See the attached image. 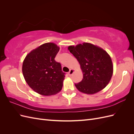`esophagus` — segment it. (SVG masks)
Instances as JSON below:
<instances>
[{
    "mask_svg": "<svg viewBox=\"0 0 134 134\" xmlns=\"http://www.w3.org/2000/svg\"><path fill=\"white\" fill-rule=\"evenodd\" d=\"M74 72V69H70V71H69V72H68L69 75L71 76L72 74H73V72Z\"/></svg>",
    "mask_w": 134,
    "mask_h": 134,
    "instance_id": "1",
    "label": "esophagus"
}]
</instances>
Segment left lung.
I'll return each instance as SVG.
<instances>
[{
    "label": "left lung",
    "instance_id": "1",
    "mask_svg": "<svg viewBox=\"0 0 134 134\" xmlns=\"http://www.w3.org/2000/svg\"><path fill=\"white\" fill-rule=\"evenodd\" d=\"M68 49L78 61L83 74L82 80L75 84L79 91L93 94L107 86L113 75V66L106 51L87 42L69 46Z\"/></svg>",
    "mask_w": 134,
    "mask_h": 134
}]
</instances>
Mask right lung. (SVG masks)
Here are the masks:
<instances>
[{
    "mask_svg": "<svg viewBox=\"0 0 134 134\" xmlns=\"http://www.w3.org/2000/svg\"><path fill=\"white\" fill-rule=\"evenodd\" d=\"M60 47L53 42L43 43L32 50L24 59L22 72L29 87L38 94L49 96L62 90L64 73L55 58Z\"/></svg>",
    "mask_w": 134,
    "mask_h": 134,
    "instance_id": "obj_1",
    "label": "right lung"
}]
</instances>
